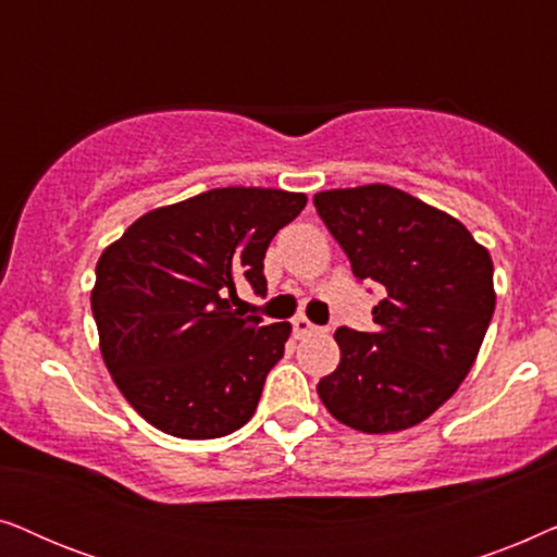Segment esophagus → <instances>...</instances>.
Listing matches in <instances>:
<instances>
[{
  "label": "esophagus",
  "instance_id": "esophagus-1",
  "mask_svg": "<svg viewBox=\"0 0 557 557\" xmlns=\"http://www.w3.org/2000/svg\"><path fill=\"white\" fill-rule=\"evenodd\" d=\"M292 324H294V334H296V337H307V334H311V332H317V330H319V326H317V324H311L307 317H296Z\"/></svg>",
  "mask_w": 557,
  "mask_h": 557
}]
</instances>
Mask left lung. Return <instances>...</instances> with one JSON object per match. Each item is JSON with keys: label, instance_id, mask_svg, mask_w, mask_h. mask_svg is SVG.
Returning a JSON list of instances; mask_svg holds the SVG:
<instances>
[{"label": "left lung", "instance_id": "obj_1", "mask_svg": "<svg viewBox=\"0 0 557 557\" xmlns=\"http://www.w3.org/2000/svg\"><path fill=\"white\" fill-rule=\"evenodd\" d=\"M314 208L360 281L385 299L375 332L339 326V364L317 393L339 423L393 433L425 421L469 375L494 314V265L448 212L391 185L326 189Z\"/></svg>", "mask_w": 557, "mask_h": 557}]
</instances>
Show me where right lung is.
I'll use <instances>...</instances> for the list:
<instances>
[{"instance_id": "add662e5", "label": "right lung", "mask_w": 557, "mask_h": 557, "mask_svg": "<svg viewBox=\"0 0 557 557\" xmlns=\"http://www.w3.org/2000/svg\"><path fill=\"white\" fill-rule=\"evenodd\" d=\"M304 193L220 187L149 210L103 250L90 309L106 368L154 429L220 438L256 413L292 324L243 317L235 284L265 294V248Z\"/></svg>"}]
</instances>
